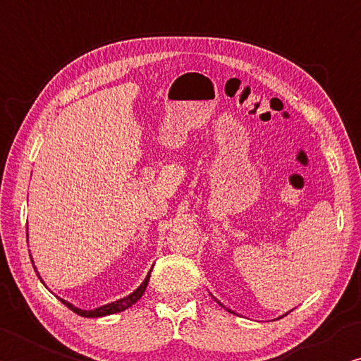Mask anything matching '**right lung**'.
<instances>
[{
  "label": "right lung",
  "instance_id": "1",
  "mask_svg": "<svg viewBox=\"0 0 361 361\" xmlns=\"http://www.w3.org/2000/svg\"><path fill=\"white\" fill-rule=\"evenodd\" d=\"M149 273H152V271H149ZM149 273H148V276L145 278V281H143V283L139 287H137V289L133 293L128 295V297H124V298L118 300V301H114V303H109V305H104L101 307H96V310L83 311V310H80V307H75L74 305H71L69 301H66V300H61V298L60 300H61V303L66 305L71 311H74L75 314H78V316H82V317H102V316H109V314L121 312L124 310H128L129 306H133L137 300L142 298V295H143V292H145L147 286H148Z\"/></svg>",
  "mask_w": 361,
  "mask_h": 361
}]
</instances>
